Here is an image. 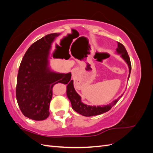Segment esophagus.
I'll list each match as a JSON object with an SVG mask.
<instances>
[{
    "label": "esophagus",
    "mask_w": 153,
    "mask_h": 153,
    "mask_svg": "<svg viewBox=\"0 0 153 153\" xmlns=\"http://www.w3.org/2000/svg\"><path fill=\"white\" fill-rule=\"evenodd\" d=\"M78 73H79V71L77 69H73L72 70V76L73 77H76L78 75Z\"/></svg>",
    "instance_id": "1"
}]
</instances>
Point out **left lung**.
<instances>
[{
	"label": "left lung",
	"mask_w": 153,
	"mask_h": 153,
	"mask_svg": "<svg viewBox=\"0 0 153 153\" xmlns=\"http://www.w3.org/2000/svg\"><path fill=\"white\" fill-rule=\"evenodd\" d=\"M117 44H118V47L116 49L117 53L121 55V57L128 64V66L129 68V76H128V79H129V75H130L131 70L130 59H129V57L126 48H125V47H124V45L119 42L117 43ZM66 94H67L68 98L71 101L73 109L75 111H76L77 113L86 117L94 116V115H100L101 114L108 112V110H110L111 108H112V106H114L118 102L119 100L121 98L123 95V94L121 96H119L117 100H114L113 102L107 105H104L102 106L87 105L82 102L81 97L78 95V94L76 92L75 88H74L73 80L69 82L67 85Z\"/></svg>",
	"instance_id": "left-lung-1"
}]
</instances>
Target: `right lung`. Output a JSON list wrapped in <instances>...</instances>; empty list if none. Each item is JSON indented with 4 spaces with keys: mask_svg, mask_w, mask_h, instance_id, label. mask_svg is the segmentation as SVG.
Wrapping results in <instances>:
<instances>
[{
    "mask_svg": "<svg viewBox=\"0 0 153 153\" xmlns=\"http://www.w3.org/2000/svg\"><path fill=\"white\" fill-rule=\"evenodd\" d=\"M60 34H50L36 41L27 50L20 63L17 76L16 96L18 106L25 117L43 121L50 115L52 88L58 83L70 82L71 73L51 71L49 59L57 58L55 49L50 55L54 39Z\"/></svg>",
    "mask_w": 153,
    "mask_h": 153,
    "instance_id": "right-lung-1",
    "label": "right lung"
}]
</instances>
